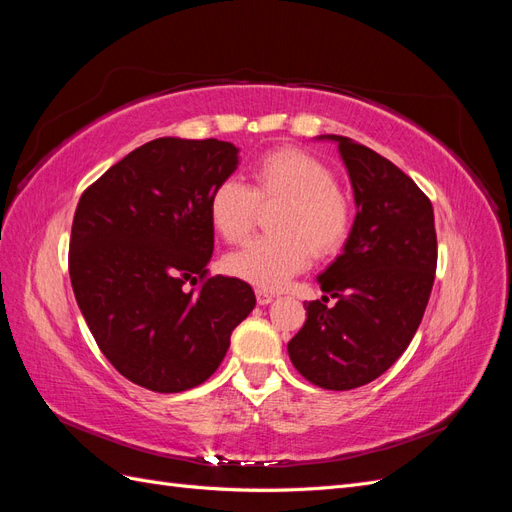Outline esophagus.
Returning a JSON list of instances; mask_svg holds the SVG:
<instances>
[{"mask_svg":"<svg viewBox=\"0 0 512 512\" xmlns=\"http://www.w3.org/2000/svg\"><path fill=\"white\" fill-rule=\"evenodd\" d=\"M256 299H258V305H269L275 299V294L267 290H256Z\"/></svg>","mask_w":512,"mask_h":512,"instance_id":"34e87169","label":"esophagus"}]
</instances>
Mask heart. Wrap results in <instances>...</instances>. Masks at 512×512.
I'll list each match as a JSON object with an SVG mask.
<instances>
[{"mask_svg": "<svg viewBox=\"0 0 512 512\" xmlns=\"http://www.w3.org/2000/svg\"><path fill=\"white\" fill-rule=\"evenodd\" d=\"M282 203L273 230L280 235L258 237L226 258L228 271L262 290L286 286L301 273L312 252L333 256L346 245L354 209L337 188L333 170L309 153L292 147L269 151L252 166V185L224 179L209 196L211 228L226 243H241L250 235L258 205Z\"/></svg>", "mask_w": 512, "mask_h": 512, "instance_id": "1", "label": "heart"}]
</instances>
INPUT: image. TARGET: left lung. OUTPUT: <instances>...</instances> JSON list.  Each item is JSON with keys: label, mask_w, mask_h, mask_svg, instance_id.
I'll return each instance as SVG.
<instances>
[{"label": "left lung", "mask_w": 512, "mask_h": 512, "mask_svg": "<svg viewBox=\"0 0 512 512\" xmlns=\"http://www.w3.org/2000/svg\"><path fill=\"white\" fill-rule=\"evenodd\" d=\"M322 138L337 143L359 211L344 254L318 277L324 297L305 305L288 354L320 389L350 391L410 346L436 277L438 239L429 198L404 170L352 138Z\"/></svg>", "instance_id": "8db88e82"}]
</instances>
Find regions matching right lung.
<instances>
[{"instance_id":"1","label":"right lung","mask_w":512,"mask_h":512,"mask_svg":"<svg viewBox=\"0 0 512 512\" xmlns=\"http://www.w3.org/2000/svg\"><path fill=\"white\" fill-rule=\"evenodd\" d=\"M239 149L205 138H156L83 192L68 269L98 348L130 382L181 393L220 367L256 305L237 277H211L209 196Z\"/></svg>"}]
</instances>
